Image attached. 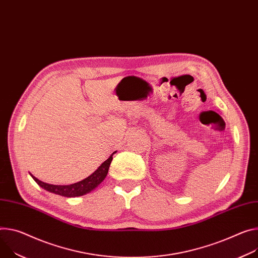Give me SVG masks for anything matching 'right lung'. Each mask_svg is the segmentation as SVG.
<instances>
[{"label": "right lung", "mask_w": 258, "mask_h": 258, "mask_svg": "<svg viewBox=\"0 0 258 258\" xmlns=\"http://www.w3.org/2000/svg\"><path fill=\"white\" fill-rule=\"evenodd\" d=\"M114 153H116V151L113 152L110 155V157L107 160H105L102 165L98 168V170L93 172L90 176L83 179L82 181H79V182L71 184V185L48 184V183L40 181L39 179L34 177L32 174H31V176L45 190L50 191L52 194H55V195H58L61 197H67V198L80 197V196L86 195V194L90 192L91 190L95 189L96 187L106 178L108 171H109V167L111 165V161L113 159L112 156Z\"/></svg>", "instance_id": "obj_1"}]
</instances>
